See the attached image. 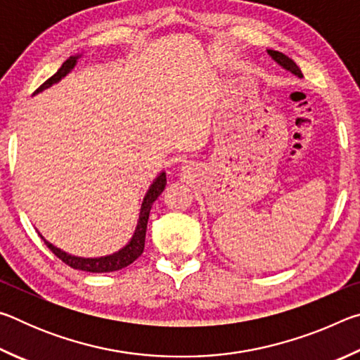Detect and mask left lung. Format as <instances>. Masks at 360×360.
<instances>
[{"label":"left lung","instance_id":"1","mask_svg":"<svg viewBox=\"0 0 360 360\" xmlns=\"http://www.w3.org/2000/svg\"><path fill=\"white\" fill-rule=\"evenodd\" d=\"M266 53H268V56H270L273 60H275V62H276L279 66H281L283 70L290 72V75H294V76L298 77V79L303 77L300 68H298L294 60L289 58L288 56H284V53L278 52V51H273V49H266Z\"/></svg>","mask_w":360,"mask_h":360}]
</instances>
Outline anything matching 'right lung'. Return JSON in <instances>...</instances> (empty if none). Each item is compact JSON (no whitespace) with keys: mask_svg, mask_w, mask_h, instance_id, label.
I'll use <instances>...</instances> for the list:
<instances>
[{"mask_svg":"<svg viewBox=\"0 0 360 360\" xmlns=\"http://www.w3.org/2000/svg\"><path fill=\"white\" fill-rule=\"evenodd\" d=\"M82 57V53H77V56H71L66 62L60 66V70L53 75L52 77H49L47 81L41 85V87L36 90L34 94H41L44 92L46 89L52 87L53 84H57L62 81V79L70 75V72L75 70V66L77 65V60ZM167 186V173L162 172L157 176L152 182L150 187L146 192L143 203H141V210H139V217H138V224L135 229V233L130 238V241L127 245L109 255H101V257H79V255H72L68 254L63 249H60L57 246H53L51 241H47L44 236H42L39 231V236L47 245V248L57 255L60 260H63L66 265H70L71 268H76V270H82V271H90V273H109V271H117L122 270V268L129 266L133 264L139 255L144 251V240H146V229H148V221H149V212L152 208V203L155 202L158 195L163 192V188Z\"/></svg>","mask_w":360,"mask_h":360,"instance_id":"add662e5","label":"right lung"}]
</instances>
